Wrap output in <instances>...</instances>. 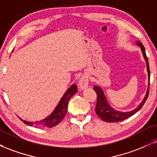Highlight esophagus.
I'll use <instances>...</instances> for the list:
<instances>
[{
    "label": "esophagus",
    "mask_w": 157,
    "mask_h": 157,
    "mask_svg": "<svg viewBox=\"0 0 157 157\" xmlns=\"http://www.w3.org/2000/svg\"><path fill=\"white\" fill-rule=\"evenodd\" d=\"M78 85L81 89H85L89 87V77L86 75H83L79 80Z\"/></svg>",
    "instance_id": "obj_1"
}]
</instances>
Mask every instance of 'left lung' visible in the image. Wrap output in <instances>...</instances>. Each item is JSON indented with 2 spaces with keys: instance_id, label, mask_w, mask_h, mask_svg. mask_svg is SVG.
<instances>
[{
  "instance_id": "left-lung-1",
  "label": "left lung",
  "mask_w": 157,
  "mask_h": 157,
  "mask_svg": "<svg viewBox=\"0 0 157 157\" xmlns=\"http://www.w3.org/2000/svg\"><path fill=\"white\" fill-rule=\"evenodd\" d=\"M136 44L141 48L142 55H143L144 58H145V62H146L147 75H148V81H150V68H149L148 60H147L146 53H145V47H144L143 45H142V44L140 41H136ZM149 84L150 83L148 82V86H147L146 94H145V96L144 97L143 100H142L141 103H140L134 110H133V111H126V112H122V111H116V110L113 109V108H111V105H109V102L107 101V99H106L105 94H104L103 91H102L101 88L98 86H94L93 89L95 91V92L97 93V105L96 108H95L96 113L102 119V120L108 122H117L129 118L130 117L135 114L137 111H140V110L141 109V108L143 106L144 104H145V101L147 100V97H148Z\"/></svg>"
}]
</instances>
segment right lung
Here are the masks:
<instances>
[{"mask_svg": "<svg viewBox=\"0 0 157 157\" xmlns=\"http://www.w3.org/2000/svg\"><path fill=\"white\" fill-rule=\"evenodd\" d=\"M77 92V87L76 84H73L69 87L64 95L63 96L61 100L57 104V107L54 110L49 116L47 117L46 118L44 119V120H39V121L36 122H28L26 120H23V119H21V121H23L26 125L32 126L35 125L40 128H52L54 126L57 125V124L60 123L62 121L63 119L66 116V112H67L68 109V104L69 102V100L71 97L74 96Z\"/></svg>", "mask_w": 157, "mask_h": 157, "instance_id": "1", "label": "right lung"}]
</instances>
